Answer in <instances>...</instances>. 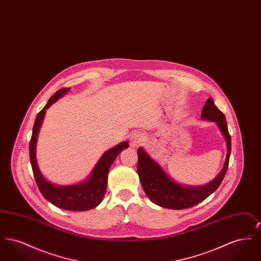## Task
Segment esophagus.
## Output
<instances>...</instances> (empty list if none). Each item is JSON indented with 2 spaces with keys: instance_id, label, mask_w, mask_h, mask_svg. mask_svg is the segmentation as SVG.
<instances>
[{
  "instance_id": "1",
  "label": "esophagus",
  "mask_w": 261,
  "mask_h": 261,
  "mask_svg": "<svg viewBox=\"0 0 261 261\" xmlns=\"http://www.w3.org/2000/svg\"><path fill=\"white\" fill-rule=\"evenodd\" d=\"M144 140V135L141 133V132H134L132 135H131V139H130V145L131 147H136L138 145H140Z\"/></svg>"
}]
</instances>
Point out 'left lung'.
I'll return each instance as SVG.
<instances>
[{"label":"left lung","instance_id":"8db88e82","mask_svg":"<svg viewBox=\"0 0 261 261\" xmlns=\"http://www.w3.org/2000/svg\"><path fill=\"white\" fill-rule=\"evenodd\" d=\"M201 117L202 119L216 122L225 137L227 144V156L221 172L212 182L205 186H182L170 179L162 167L152 161L144 149L139 148L137 172L146 195L153 203L170 210L189 208L211 196L223 181L231 154V136L228 131L225 115L214 105L213 99L210 98L202 109Z\"/></svg>","mask_w":261,"mask_h":261}]
</instances>
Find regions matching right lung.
<instances>
[{"label": "right lung", "mask_w": 261, "mask_h": 261, "mask_svg": "<svg viewBox=\"0 0 261 261\" xmlns=\"http://www.w3.org/2000/svg\"><path fill=\"white\" fill-rule=\"evenodd\" d=\"M69 88H62L57 91L50 97L43 110L38 113L29 144L30 162L38 188L45 199L49 200L54 205L62 210L73 211H89L99 205L103 199L107 191L108 174L112 162L117 158L119 152L122 149L128 148L129 145L127 142H123L105 152L86 182L72 186L64 187L56 186L49 183L40 172L36 162L35 148L38 133L43 122L46 110L49 109L55 101H57L64 94H66Z\"/></svg>", "instance_id": "1"}]
</instances>
